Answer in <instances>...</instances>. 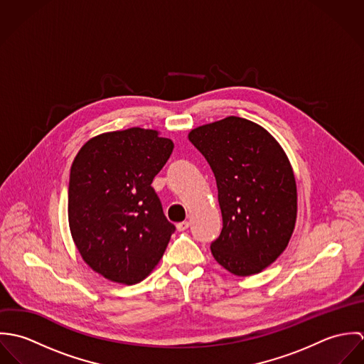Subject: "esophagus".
I'll list each match as a JSON object with an SVG mask.
<instances>
[{
	"label": "esophagus",
	"mask_w": 364,
	"mask_h": 364,
	"mask_svg": "<svg viewBox=\"0 0 364 364\" xmlns=\"http://www.w3.org/2000/svg\"><path fill=\"white\" fill-rule=\"evenodd\" d=\"M186 228H189V221H182V223L176 224V230L178 231H185Z\"/></svg>",
	"instance_id": "obj_1"
}]
</instances>
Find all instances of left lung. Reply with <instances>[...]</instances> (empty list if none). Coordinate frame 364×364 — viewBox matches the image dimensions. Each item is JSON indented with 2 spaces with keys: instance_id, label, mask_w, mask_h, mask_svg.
Returning a JSON list of instances; mask_svg holds the SVG:
<instances>
[{
  "instance_id": "1",
  "label": "left lung",
  "mask_w": 364,
  "mask_h": 364,
  "mask_svg": "<svg viewBox=\"0 0 364 364\" xmlns=\"http://www.w3.org/2000/svg\"><path fill=\"white\" fill-rule=\"evenodd\" d=\"M189 141L215 176L223 215L211 254L235 276L262 272L287 248L297 220V185L277 140L238 116L199 126Z\"/></svg>"
}]
</instances>
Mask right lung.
I'll return each mask as SVG.
<instances>
[{
  "label": "right lung",
  "instance_id": "add662e5",
  "mask_svg": "<svg viewBox=\"0 0 364 364\" xmlns=\"http://www.w3.org/2000/svg\"><path fill=\"white\" fill-rule=\"evenodd\" d=\"M173 150L153 129L130 127L90 139L74 158L68 224L84 262L120 284L143 282L175 231L151 183Z\"/></svg>",
  "mask_w": 364,
  "mask_h": 364
}]
</instances>
